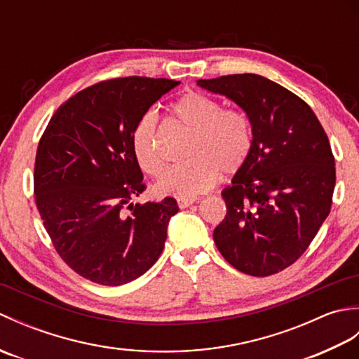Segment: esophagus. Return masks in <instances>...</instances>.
Here are the masks:
<instances>
[{"label": "esophagus", "instance_id": "esophagus-1", "mask_svg": "<svg viewBox=\"0 0 359 359\" xmlns=\"http://www.w3.org/2000/svg\"><path fill=\"white\" fill-rule=\"evenodd\" d=\"M197 199H194V197H180V199H177V205L180 208H188L189 205H193Z\"/></svg>", "mask_w": 359, "mask_h": 359}]
</instances>
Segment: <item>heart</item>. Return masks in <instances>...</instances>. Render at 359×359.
<instances>
[{
    "label": "heart",
    "mask_w": 359,
    "mask_h": 359,
    "mask_svg": "<svg viewBox=\"0 0 359 359\" xmlns=\"http://www.w3.org/2000/svg\"><path fill=\"white\" fill-rule=\"evenodd\" d=\"M172 112L191 131L184 162H179L156 182L158 194L189 197L215 185L217 174H233L245 162L251 148V128L247 116L236 109H222L215 98L189 90L172 103ZM158 117L144 112L133 134V149L140 168L157 175L163 168L158 148Z\"/></svg>",
    "instance_id": "1"
}]
</instances>
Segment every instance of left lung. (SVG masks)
<instances>
[{
	"label": "left lung",
	"mask_w": 359,
	"mask_h": 359,
	"mask_svg": "<svg viewBox=\"0 0 359 359\" xmlns=\"http://www.w3.org/2000/svg\"><path fill=\"white\" fill-rule=\"evenodd\" d=\"M247 114L251 148L222 191L226 216L212 238L220 255L250 276L292 265L330 212L337 182L324 128L299 97L257 74L197 80Z\"/></svg>",
	"instance_id": "obj_1"
}]
</instances>
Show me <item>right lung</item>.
<instances>
[{
  "label": "right lung",
  "mask_w": 359,
  "mask_h": 359,
  "mask_svg": "<svg viewBox=\"0 0 359 359\" xmlns=\"http://www.w3.org/2000/svg\"><path fill=\"white\" fill-rule=\"evenodd\" d=\"M177 85L126 77L83 89L60 106L38 143L34 189L46 231L63 261L97 284H128L162 255L179 207L172 197L131 202L144 189L133 134Z\"/></svg>",
  "instance_id": "add662e5"
}]
</instances>
